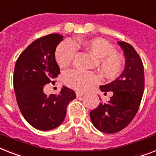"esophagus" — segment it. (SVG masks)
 <instances>
[{"label":"esophagus","mask_w":156,"mask_h":156,"mask_svg":"<svg viewBox=\"0 0 156 156\" xmlns=\"http://www.w3.org/2000/svg\"><path fill=\"white\" fill-rule=\"evenodd\" d=\"M85 92H82V91H76V96L77 97H81V96L84 95Z\"/></svg>","instance_id":"esophagus-1"}]
</instances>
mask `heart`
Masks as SVG:
<instances>
[{
  "instance_id": "b5f03b06",
  "label": "heart",
  "mask_w": 156,
  "mask_h": 156,
  "mask_svg": "<svg viewBox=\"0 0 156 156\" xmlns=\"http://www.w3.org/2000/svg\"><path fill=\"white\" fill-rule=\"evenodd\" d=\"M90 52L98 58V68L102 76L110 80H115L124 69V59L116 53L111 43L101 37L84 39L79 41H65L58 45L54 58L58 66L66 68L73 62L76 49ZM99 78L96 74L78 69H69L63 74V82L67 87L77 90H86L92 85L98 83Z\"/></svg>"
}]
</instances>
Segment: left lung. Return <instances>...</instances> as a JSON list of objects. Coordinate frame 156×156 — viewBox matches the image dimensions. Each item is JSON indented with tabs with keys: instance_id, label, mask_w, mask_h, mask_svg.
<instances>
[{
	"instance_id": "1",
	"label": "left lung",
	"mask_w": 156,
	"mask_h": 156,
	"mask_svg": "<svg viewBox=\"0 0 156 156\" xmlns=\"http://www.w3.org/2000/svg\"><path fill=\"white\" fill-rule=\"evenodd\" d=\"M124 52L126 66L120 77L100 90L113 95L107 103L101 102L90 111L91 122L102 132L112 134L124 129L137 113L144 90V69L143 62L132 45L118 41Z\"/></svg>"
}]
</instances>
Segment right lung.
Returning a JSON list of instances; mask_svg holds the SVG:
<instances>
[{"label": "right lung", "instance_id": "obj_1", "mask_svg": "<svg viewBox=\"0 0 156 156\" xmlns=\"http://www.w3.org/2000/svg\"><path fill=\"white\" fill-rule=\"evenodd\" d=\"M60 34L41 37L24 50L16 62L13 87L21 114L34 128L49 131L59 126L66 117L67 105L76 98L75 92L63 87L58 94L46 95V84L55 83L60 74L54 54L62 41Z\"/></svg>", "mask_w": 156, "mask_h": 156}]
</instances>
